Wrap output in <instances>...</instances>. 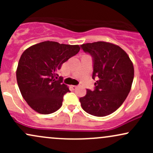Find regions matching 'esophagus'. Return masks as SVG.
Segmentation results:
<instances>
[{"instance_id": "esophagus-1", "label": "esophagus", "mask_w": 153, "mask_h": 153, "mask_svg": "<svg viewBox=\"0 0 153 153\" xmlns=\"http://www.w3.org/2000/svg\"><path fill=\"white\" fill-rule=\"evenodd\" d=\"M77 85H71V88H72V89H73V90H75V89L77 88Z\"/></svg>"}]
</instances>
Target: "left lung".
<instances>
[{"instance_id":"1","label":"left lung","mask_w":153,"mask_h":153,"mask_svg":"<svg viewBox=\"0 0 153 153\" xmlns=\"http://www.w3.org/2000/svg\"><path fill=\"white\" fill-rule=\"evenodd\" d=\"M93 59L94 91L80 98L82 109L95 117H105L122 106L130 91L134 67L128 54L114 44L97 42L80 45Z\"/></svg>"}]
</instances>
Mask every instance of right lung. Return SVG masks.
<instances>
[{"instance_id":"right-lung-1","label":"right lung","mask_w":153,"mask_h":153,"mask_svg":"<svg viewBox=\"0 0 153 153\" xmlns=\"http://www.w3.org/2000/svg\"><path fill=\"white\" fill-rule=\"evenodd\" d=\"M79 45L43 42L33 45L21 56L16 79L23 98L39 114H50L62 106L69 88L57 72L68 59L78 53Z\"/></svg>"}]
</instances>
